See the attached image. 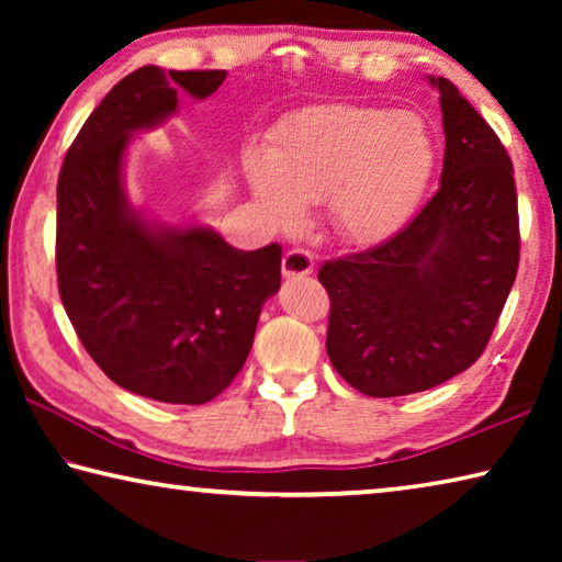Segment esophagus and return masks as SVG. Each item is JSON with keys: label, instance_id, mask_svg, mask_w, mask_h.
I'll return each mask as SVG.
<instances>
[{"label": "esophagus", "instance_id": "esophagus-1", "mask_svg": "<svg viewBox=\"0 0 562 562\" xmlns=\"http://www.w3.org/2000/svg\"><path fill=\"white\" fill-rule=\"evenodd\" d=\"M315 270V255L302 250V247H292V250L284 252L282 258V274L288 280L292 278H304V274H310Z\"/></svg>", "mask_w": 562, "mask_h": 562}]
</instances>
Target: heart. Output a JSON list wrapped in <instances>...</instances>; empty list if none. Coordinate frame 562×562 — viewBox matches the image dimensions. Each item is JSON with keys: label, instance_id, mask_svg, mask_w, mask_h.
<instances>
[{"label": "heart", "instance_id": "1", "mask_svg": "<svg viewBox=\"0 0 562 562\" xmlns=\"http://www.w3.org/2000/svg\"><path fill=\"white\" fill-rule=\"evenodd\" d=\"M431 166V138L416 119L327 103L284 121L270 154L250 150L245 176L274 223L294 225L304 203L329 198L337 231L349 240L372 243L412 213Z\"/></svg>", "mask_w": 562, "mask_h": 562}]
</instances>
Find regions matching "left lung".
Returning a JSON list of instances; mask_svg holds the SVG:
<instances>
[{
	"label": "left lung",
	"mask_w": 562,
	"mask_h": 562,
	"mask_svg": "<svg viewBox=\"0 0 562 562\" xmlns=\"http://www.w3.org/2000/svg\"><path fill=\"white\" fill-rule=\"evenodd\" d=\"M443 170L434 198L369 250L327 260V355L367 396L439 386L483 355L520 258L513 164L486 119L449 79Z\"/></svg>",
	"instance_id": "obj_1"
}]
</instances>
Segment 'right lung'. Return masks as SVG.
<instances>
[{
	"instance_id": "1",
	"label": "right lung",
	"mask_w": 562,
	"mask_h": 562,
	"mask_svg": "<svg viewBox=\"0 0 562 562\" xmlns=\"http://www.w3.org/2000/svg\"><path fill=\"white\" fill-rule=\"evenodd\" d=\"M225 71L140 66L93 109L56 186V280L83 349L111 382L166 404H205L250 355L282 247L237 250L211 227L136 213L121 166L133 131L173 116L178 93L207 99Z\"/></svg>"
}]
</instances>
